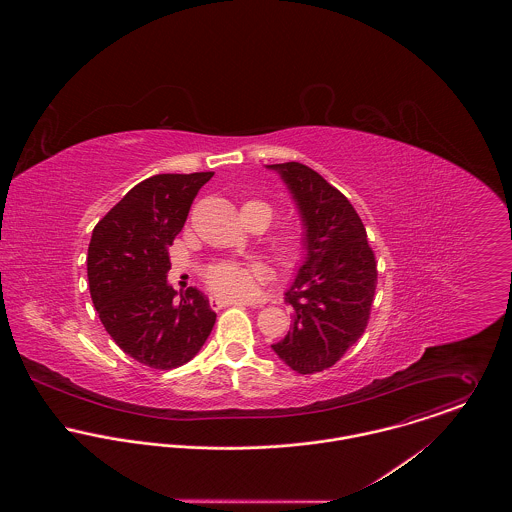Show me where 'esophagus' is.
<instances>
[{
	"label": "esophagus",
	"instance_id": "esophagus-1",
	"mask_svg": "<svg viewBox=\"0 0 512 512\" xmlns=\"http://www.w3.org/2000/svg\"><path fill=\"white\" fill-rule=\"evenodd\" d=\"M230 305H246V303L224 299V297H211V307L213 309H222V307H230Z\"/></svg>",
	"mask_w": 512,
	"mask_h": 512
}]
</instances>
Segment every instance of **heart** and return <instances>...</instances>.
Masks as SVG:
<instances>
[{"instance_id":"obj_1","label":"heart","mask_w":512,"mask_h":512,"mask_svg":"<svg viewBox=\"0 0 512 512\" xmlns=\"http://www.w3.org/2000/svg\"><path fill=\"white\" fill-rule=\"evenodd\" d=\"M244 207H258L266 213L268 219H272V209L266 203L248 201ZM301 246L303 244H301V238L297 234L286 232V234L276 238L274 254L282 262H292L295 258H299ZM203 278H205L209 290L215 295H219V297H224V299H246L248 295H252L258 280H260V270L252 264H242V262H234V260H220V262H215V264L205 268Z\"/></svg>"}]
</instances>
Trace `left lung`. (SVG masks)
<instances>
[{
    "instance_id": "left-lung-1",
    "label": "left lung",
    "mask_w": 512,
    "mask_h": 512,
    "mask_svg": "<svg viewBox=\"0 0 512 512\" xmlns=\"http://www.w3.org/2000/svg\"><path fill=\"white\" fill-rule=\"evenodd\" d=\"M268 167L288 185L305 228V260L286 292L292 329L272 349L295 372L313 374L335 365L365 333L376 260L363 220L339 189L297 161Z\"/></svg>"
}]
</instances>
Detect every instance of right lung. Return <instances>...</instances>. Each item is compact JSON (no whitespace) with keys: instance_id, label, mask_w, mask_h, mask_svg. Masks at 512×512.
Segmentation results:
<instances>
[{"instance_id":"add662e5","label":"right lung","mask_w":512,"mask_h":512,"mask_svg":"<svg viewBox=\"0 0 512 512\" xmlns=\"http://www.w3.org/2000/svg\"><path fill=\"white\" fill-rule=\"evenodd\" d=\"M213 175H153L130 189L92 230L86 258L92 303L116 345L149 368L189 363L217 321L197 288L175 301L177 292L167 284V248Z\"/></svg>"}]
</instances>
